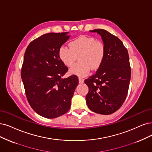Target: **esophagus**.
I'll return each instance as SVG.
<instances>
[{"label": "esophagus", "mask_w": 152, "mask_h": 152, "mask_svg": "<svg viewBox=\"0 0 152 152\" xmlns=\"http://www.w3.org/2000/svg\"><path fill=\"white\" fill-rule=\"evenodd\" d=\"M84 83V80L82 79V78H79V83L82 84Z\"/></svg>", "instance_id": "1"}]
</instances>
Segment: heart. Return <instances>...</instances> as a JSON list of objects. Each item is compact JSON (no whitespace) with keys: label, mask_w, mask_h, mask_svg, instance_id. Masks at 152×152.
Listing matches in <instances>:
<instances>
[{"label":"heart","mask_w":152,"mask_h":152,"mask_svg":"<svg viewBox=\"0 0 152 152\" xmlns=\"http://www.w3.org/2000/svg\"><path fill=\"white\" fill-rule=\"evenodd\" d=\"M69 48L62 46L58 50L60 60L65 66L70 67L79 56L80 63L72 66L69 73L80 77L88 76L91 68L96 69L103 63L106 49L104 44L92 36H81L69 43Z\"/></svg>","instance_id":"b5f03b06"}]
</instances>
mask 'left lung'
<instances>
[{"label": "left lung", "instance_id": "1", "mask_svg": "<svg viewBox=\"0 0 152 152\" xmlns=\"http://www.w3.org/2000/svg\"><path fill=\"white\" fill-rule=\"evenodd\" d=\"M90 32L102 36L106 53L96 72L85 81L89 88L86 103L95 113L110 115L120 109L128 94L131 78L128 50L119 38L107 31Z\"/></svg>", "mask_w": 152, "mask_h": 152}]
</instances>
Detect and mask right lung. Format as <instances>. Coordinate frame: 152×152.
Segmentation results:
<instances>
[{"label": "right lung", "instance_id": "obj_1", "mask_svg": "<svg viewBox=\"0 0 152 152\" xmlns=\"http://www.w3.org/2000/svg\"><path fill=\"white\" fill-rule=\"evenodd\" d=\"M70 37L67 32L47 33L27 46L21 69L26 98L31 108L46 118L67 113L78 85L77 76L62 78L68 68L58 50Z\"/></svg>", "mask_w": 152, "mask_h": 152}]
</instances>
